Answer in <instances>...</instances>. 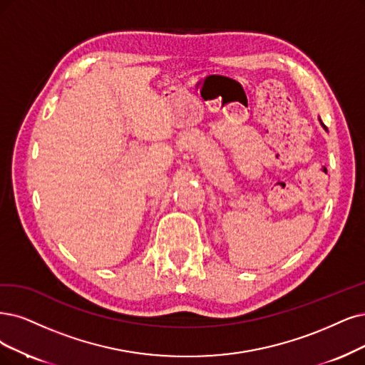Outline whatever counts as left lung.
<instances>
[{
	"label": "left lung",
	"instance_id": "1",
	"mask_svg": "<svg viewBox=\"0 0 365 365\" xmlns=\"http://www.w3.org/2000/svg\"><path fill=\"white\" fill-rule=\"evenodd\" d=\"M320 125H322L323 128H325V129H327V126H325V125H323V121H322V120H320Z\"/></svg>",
	"mask_w": 365,
	"mask_h": 365
}]
</instances>
